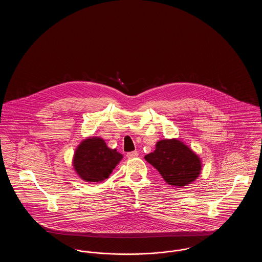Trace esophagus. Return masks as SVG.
<instances>
[{"label":"esophagus","mask_w":262,"mask_h":262,"mask_svg":"<svg viewBox=\"0 0 262 262\" xmlns=\"http://www.w3.org/2000/svg\"><path fill=\"white\" fill-rule=\"evenodd\" d=\"M126 156H127V158H136L138 156V152L137 151H132V152H128L127 154H126Z\"/></svg>","instance_id":"34e87169"}]
</instances>
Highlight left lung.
Masks as SVG:
<instances>
[{
  "instance_id": "1",
  "label": "left lung",
  "mask_w": 262,
  "mask_h": 262,
  "mask_svg": "<svg viewBox=\"0 0 262 262\" xmlns=\"http://www.w3.org/2000/svg\"><path fill=\"white\" fill-rule=\"evenodd\" d=\"M144 159L172 187H184L193 183L202 170L200 156L177 138L159 140L155 150L145 155Z\"/></svg>"
}]
</instances>
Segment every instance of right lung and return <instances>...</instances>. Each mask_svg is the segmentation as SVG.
Masks as SVG:
<instances>
[{"instance_id":"add662e5","label":"right lung","mask_w":262,"mask_h":262,"mask_svg":"<svg viewBox=\"0 0 262 262\" xmlns=\"http://www.w3.org/2000/svg\"><path fill=\"white\" fill-rule=\"evenodd\" d=\"M123 159L117 149L107 146L99 137H88L76 147L73 166L77 176L86 183H99L108 179Z\"/></svg>"}]
</instances>
